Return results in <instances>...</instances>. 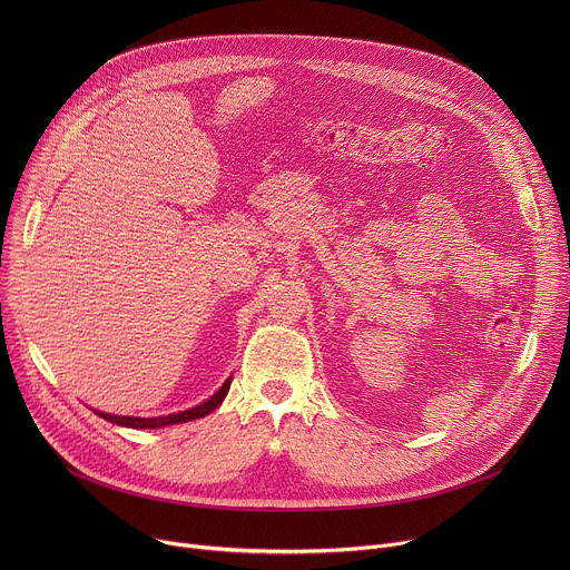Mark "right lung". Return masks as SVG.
<instances>
[{
    "label": "right lung",
    "instance_id": "1",
    "mask_svg": "<svg viewBox=\"0 0 570 570\" xmlns=\"http://www.w3.org/2000/svg\"><path fill=\"white\" fill-rule=\"evenodd\" d=\"M229 383H232V376H227L225 383H223L207 401L194 405V409L174 413V415H161V417H130V415H112V413H101V411H95V413H97L101 420L112 422V424H117V426H126V429H165V426H174V424H185V422L200 420V417L209 415L212 411H216L218 405L223 403V399L227 396V392H229Z\"/></svg>",
    "mask_w": 570,
    "mask_h": 570
}]
</instances>
